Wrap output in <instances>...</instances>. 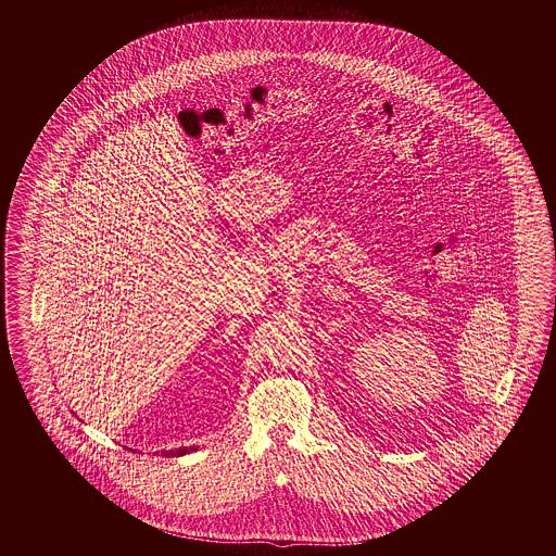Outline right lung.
<instances>
[{"label":"right lung","mask_w":556,"mask_h":556,"mask_svg":"<svg viewBox=\"0 0 556 556\" xmlns=\"http://www.w3.org/2000/svg\"><path fill=\"white\" fill-rule=\"evenodd\" d=\"M195 451V446H184V448H175V451H163V455L165 456H184L189 455V453H193Z\"/></svg>","instance_id":"right-lung-1"}]
</instances>
